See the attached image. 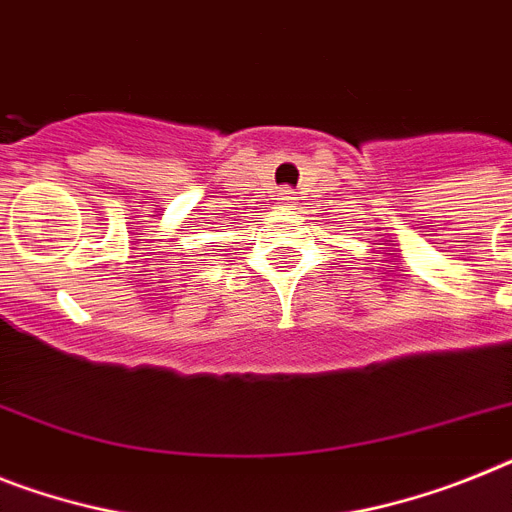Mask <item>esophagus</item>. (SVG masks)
Masks as SVG:
<instances>
[{
  "label": "esophagus",
  "mask_w": 512,
  "mask_h": 512,
  "mask_svg": "<svg viewBox=\"0 0 512 512\" xmlns=\"http://www.w3.org/2000/svg\"><path fill=\"white\" fill-rule=\"evenodd\" d=\"M278 200H283V203H289V200H294V197H291V190H281V192H278Z\"/></svg>",
  "instance_id": "1"
}]
</instances>
